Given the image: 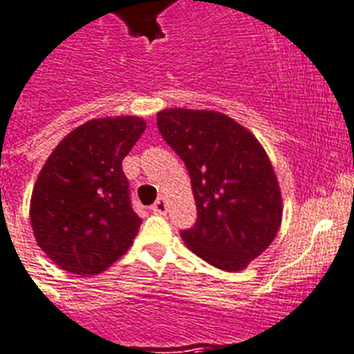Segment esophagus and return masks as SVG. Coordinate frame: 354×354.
<instances>
[{"mask_svg": "<svg viewBox=\"0 0 354 354\" xmlns=\"http://www.w3.org/2000/svg\"><path fill=\"white\" fill-rule=\"evenodd\" d=\"M151 209H153V213H159V215L166 213V201H165V198H157L156 203H153V206H151Z\"/></svg>", "mask_w": 354, "mask_h": 354, "instance_id": "obj_1", "label": "esophagus"}]
</instances>
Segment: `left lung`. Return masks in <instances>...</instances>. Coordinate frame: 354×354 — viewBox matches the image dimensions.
I'll use <instances>...</instances> for the list:
<instances>
[{
	"label": "left lung",
	"mask_w": 354,
	"mask_h": 354,
	"mask_svg": "<svg viewBox=\"0 0 354 354\" xmlns=\"http://www.w3.org/2000/svg\"><path fill=\"white\" fill-rule=\"evenodd\" d=\"M157 127L192 179L197 223L180 233L184 244L218 270H244L282 223V195L266 150L248 128L213 110L166 108Z\"/></svg>",
	"instance_id": "left-lung-1"
}]
</instances>
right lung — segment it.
Wrapping results in <instances>:
<instances>
[{"label": "right lung", "instance_id": "add662e5", "mask_svg": "<svg viewBox=\"0 0 354 354\" xmlns=\"http://www.w3.org/2000/svg\"><path fill=\"white\" fill-rule=\"evenodd\" d=\"M145 128L136 115L86 121L41 168L30 223L37 246L61 270L97 275L131 246L141 218L131 209L122 159Z\"/></svg>", "mask_w": 354, "mask_h": 354}]
</instances>
